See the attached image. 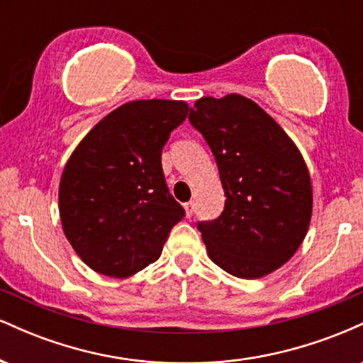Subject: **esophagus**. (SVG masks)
Returning <instances> with one entry per match:
<instances>
[{"label":"esophagus","instance_id":"obj_1","mask_svg":"<svg viewBox=\"0 0 363 363\" xmlns=\"http://www.w3.org/2000/svg\"><path fill=\"white\" fill-rule=\"evenodd\" d=\"M184 208H186V215L187 216H191L194 213V203L193 201H187L186 205H184Z\"/></svg>","mask_w":363,"mask_h":363}]
</instances>
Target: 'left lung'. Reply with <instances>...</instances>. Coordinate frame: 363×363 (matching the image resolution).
<instances>
[{"label": "left lung", "mask_w": 363, "mask_h": 363, "mask_svg": "<svg viewBox=\"0 0 363 363\" xmlns=\"http://www.w3.org/2000/svg\"><path fill=\"white\" fill-rule=\"evenodd\" d=\"M189 123L211 148L225 191L218 218L198 222L210 259L237 278H261L301 247L311 223L306 162L280 124L242 95L203 97Z\"/></svg>", "instance_id": "left-lung-1"}]
</instances>
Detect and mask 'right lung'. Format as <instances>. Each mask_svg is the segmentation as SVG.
I'll return each instance as SVG.
<instances>
[{"instance_id": "add662e5", "label": "right lung", "mask_w": 363, "mask_h": 363, "mask_svg": "<svg viewBox=\"0 0 363 363\" xmlns=\"http://www.w3.org/2000/svg\"><path fill=\"white\" fill-rule=\"evenodd\" d=\"M182 101H133L107 114L62 170L66 239L94 272L126 278L158 259L186 211L169 193L162 150L184 123Z\"/></svg>"}]
</instances>
